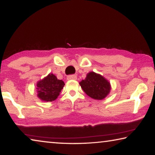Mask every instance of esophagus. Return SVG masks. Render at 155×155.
Returning <instances> with one entry per match:
<instances>
[{"label": "esophagus", "instance_id": "obj_1", "mask_svg": "<svg viewBox=\"0 0 155 155\" xmlns=\"http://www.w3.org/2000/svg\"><path fill=\"white\" fill-rule=\"evenodd\" d=\"M77 76L74 75V74H73V75H69L67 77V79L68 81H70V80H77Z\"/></svg>", "mask_w": 155, "mask_h": 155}]
</instances>
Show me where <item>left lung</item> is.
<instances>
[{"instance_id":"obj_1","label":"left lung","mask_w":155,"mask_h":155,"mask_svg":"<svg viewBox=\"0 0 155 155\" xmlns=\"http://www.w3.org/2000/svg\"><path fill=\"white\" fill-rule=\"evenodd\" d=\"M81 88L90 98L103 100L111 91V84L103 76L94 72L87 73L86 78L79 83Z\"/></svg>"}]
</instances>
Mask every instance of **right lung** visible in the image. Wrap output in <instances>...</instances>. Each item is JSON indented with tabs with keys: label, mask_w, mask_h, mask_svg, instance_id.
<instances>
[{
	"label": "right lung",
	"mask_w": 155,
	"mask_h": 155,
	"mask_svg": "<svg viewBox=\"0 0 155 155\" xmlns=\"http://www.w3.org/2000/svg\"><path fill=\"white\" fill-rule=\"evenodd\" d=\"M65 83L53 74H50L37 83V96L41 101H55L64 88Z\"/></svg>",
	"instance_id": "obj_1"
}]
</instances>
